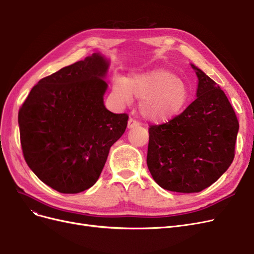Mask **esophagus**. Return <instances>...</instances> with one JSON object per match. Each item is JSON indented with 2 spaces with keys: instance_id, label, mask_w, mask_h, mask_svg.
<instances>
[{
  "instance_id": "obj_1",
  "label": "esophagus",
  "mask_w": 254,
  "mask_h": 254,
  "mask_svg": "<svg viewBox=\"0 0 254 254\" xmlns=\"http://www.w3.org/2000/svg\"><path fill=\"white\" fill-rule=\"evenodd\" d=\"M139 126H140V123H139V122H136V121H135V120H133V119H129V121H128V125H127L128 129L136 128V127H139Z\"/></svg>"
}]
</instances>
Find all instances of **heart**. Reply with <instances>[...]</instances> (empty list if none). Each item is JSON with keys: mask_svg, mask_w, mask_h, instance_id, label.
Segmentation results:
<instances>
[{"mask_svg": "<svg viewBox=\"0 0 254 254\" xmlns=\"http://www.w3.org/2000/svg\"><path fill=\"white\" fill-rule=\"evenodd\" d=\"M113 93L122 104H129L132 96L141 101L142 117L156 124L170 122L187 109L190 101L188 82L163 67L135 74L127 80L117 77Z\"/></svg>", "mask_w": 254, "mask_h": 254, "instance_id": "heart-1", "label": "heart"}]
</instances>
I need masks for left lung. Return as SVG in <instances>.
I'll list each match as a JSON object with an SVG mask.
<instances>
[{"label":"left lung","instance_id":"8db88e82","mask_svg":"<svg viewBox=\"0 0 254 254\" xmlns=\"http://www.w3.org/2000/svg\"><path fill=\"white\" fill-rule=\"evenodd\" d=\"M197 98L179 117L149 128L148 170L159 186L198 193L219 179L234 159L238 121L225 92L200 68Z\"/></svg>","mask_w":254,"mask_h":254}]
</instances>
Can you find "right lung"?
Returning a JSON list of instances; mask_svg holds the SVG:
<instances>
[{
  "label": "right lung",
  "instance_id": "obj_1",
  "mask_svg": "<svg viewBox=\"0 0 254 254\" xmlns=\"http://www.w3.org/2000/svg\"><path fill=\"white\" fill-rule=\"evenodd\" d=\"M110 60L93 53L42 78L19 111L27 165L42 182L77 194L98 180L111 146L125 132L128 115L105 107Z\"/></svg>",
  "mask_w": 254,
  "mask_h": 254
}]
</instances>
